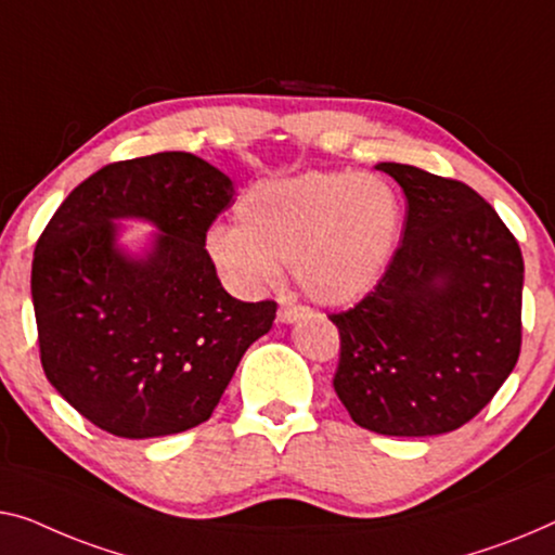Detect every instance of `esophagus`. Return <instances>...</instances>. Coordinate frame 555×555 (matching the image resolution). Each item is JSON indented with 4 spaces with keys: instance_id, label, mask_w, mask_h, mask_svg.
I'll list each match as a JSON object with an SVG mask.
<instances>
[{
    "instance_id": "obj_1",
    "label": "esophagus",
    "mask_w": 555,
    "mask_h": 555,
    "mask_svg": "<svg viewBox=\"0 0 555 555\" xmlns=\"http://www.w3.org/2000/svg\"><path fill=\"white\" fill-rule=\"evenodd\" d=\"M306 311H309V309H306V306L284 304L279 309V321H281V324H294V321H299Z\"/></svg>"
}]
</instances>
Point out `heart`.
I'll return each mask as SVG.
<instances>
[{
  "instance_id": "obj_1",
  "label": "heart",
  "mask_w": 555,
  "mask_h": 555,
  "mask_svg": "<svg viewBox=\"0 0 555 555\" xmlns=\"http://www.w3.org/2000/svg\"><path fill=\"white\" fill-rule=\"evenodd\" d=\"M403 231V204L378 177L313 171L263 181L236 204V227L209 231L206 249L234 284L256 288L294 263L311 299L351 304L386 274Z\"/></svg>"
}]
</instances>
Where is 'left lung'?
Masks as SVG:
<instances>
[{
	"mask_svg": "<svg viewBox=\"0 0 555 555\" xmlns=\"http://www.w3.org/2000/svg\"><path fill=\"white\" fill-rule=\"evenodd\" d=\"M376 169L406 194V229L374 292L328 313L341 338L336 396L382 436L456 431L518 361L524 256L463 181L393 162Z\"/></svg>",
	"mask_w": 555,
	"mask_h": 555,
	"instance_id": "8db88e82",
	"label": "left lung"
}]
</instances>
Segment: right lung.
Here are the masks:
<instances>
[{
  "label": "right lung",
  "instance_id": "add662e5",
  "mask_svg": "<svg viewBox=\"0 0 555 555\" xmlns=\"http://www.w3.org/2000/svg\"><path fill=\"white\" fill-rule=\"evenodd\" d=\"M227 173L186 152L114 162L81 181L41 231L31 261L41 369L69 406L121 438L204 424L276 301H238L206 231L231 206ZM154 220L144 262L113 249L114 218Z\"/></svg>",
  "mask_w": 555,
  "mask_h": 555
}]
</instances>
